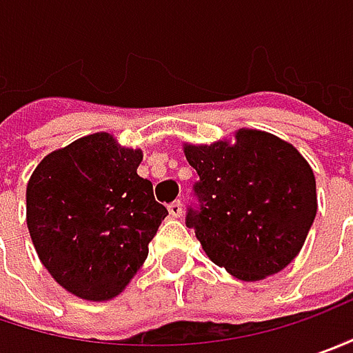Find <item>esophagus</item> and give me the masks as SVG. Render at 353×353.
<instances>
[{
	"mask_svg": "<svg viewBox=\"0 0 353 353\" xmlns=\"http://www.w3.org/2000/svg\"><path fill=\"white\" fill-rule=\"evenodd\" d=\"M168 211H170V215H172V217H179V215H181V211H183L181 201H174V203H170V205H168Z\"/></svg>",
	"mask_w": 353,
	"mask_h": 353,
	"instance_id": "obj_1",
	"label": "esophagus"
}]
</instances>
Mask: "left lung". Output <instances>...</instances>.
<instances>
[{
	"instance_id": "left-lung-1",
	"label": "left lung",
	"mask_w": 353,
	"mask_h": 353,
	"mask_svg": "<svg viewBox=\"0 0 353 353\" xmlns=\"http://www.w3.org/2000/svg\"><path fill=\"white\" fill-rule=\"evenodd\" d=\"M199 181L185 225L207 256L241 281L270 276L300 253L316 217V179L292 144L241 128L235 144L183 146Z\"/></svg>"
}]
</instances>
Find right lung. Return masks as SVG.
Masks as SVG:
<instances>
[{"mask_svg":"<svg viewBox=\"0 0 353 353\" xmlns=\"http://www.w3.org/2000/svg\"><path fill=\"white\" fill-rule=\"evenodd\" d=\"M142 152L90 134L43 158L27 183V227L43 267L70 294L110 300L148 256L168 209L136 174Z\"/></svg>","mask_w":353,"mask_h":353,"instance_id":"1","label":"right lung"}]
</instances>
